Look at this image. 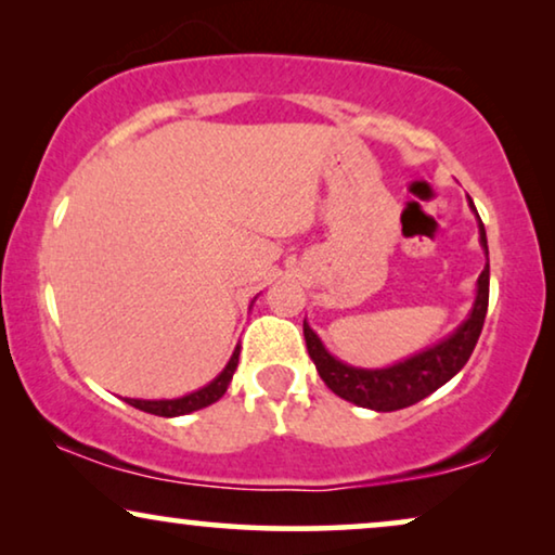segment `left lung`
<instances>
[{
	"instance_id": "left-lung-1",
	"label": "left lung",
	"mask_w": 555,
	"mask_h": 555,
	"mask_svg": "<svg viewBox=\"0 0 555 555\" xmlns=\"http://www.w3.org/2000/svg\"><path fill=\"white\" fill-rule=\"evenodd\" d=\"M475 210V205H472ZM477 216V210H475ZM479 220V216H477ZM479 243L487 254V235L485 225L479 220ZM487 301H490V261L485 263V271L477 279V297L472 305V312L460 327H456L439 345L426 347L424 352L378 371H365V367H352L337 360L327 352L317 332L305 322V339L309 358L314 360L317 373L327 383L332 393H337L345 401L373 411H398L405 405L418 403L421 398L431 396L434 390L452 380L456 373L467 365L472 350H475L479 332H482Z\"/></svg>"
}]
</instances>
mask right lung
Here are the masks:
<instances>
[{
	"mask_svg": "<svg viewBox=\"0 0 555 555\" xmlns=\"http://www.w3.org/2000/svg\"><path fill=\"white\" fill-rule=\"evenodd\" d=\"M238 354H241V347H235V352L231 354V360H228L223 373H220L216 380H210L205 388L195 390V393H188L182 398H165V401H142V398H127V403L134 405V409H139V411L154 413V416H165V418L184 416V413L201 411V409H205V405L216 403L223 398V393L233 380L235 367H238Z\"/></svg>",
	"mask_w": 555,
	"mask_h": 555,
	"instance_id": "1",
	"label": "right lung"
}]
</instances>
